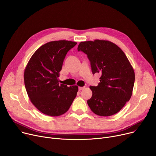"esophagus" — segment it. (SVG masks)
<instances>
[{"instance_id":"34e87169","label":"esophagus","mask_w":156,"mask_h":156,"mask_svg":"<svg viewBox=\"0 0 156 156\" xmlns=\"http://www.w3.org/2000/svg\"><path fill=\"white\" fill-rule=\"evenodd\" d=\"M84 88H85V87H79L78 90L80 91V90H82L84 89Z\"/></svg>"}]
</instances>
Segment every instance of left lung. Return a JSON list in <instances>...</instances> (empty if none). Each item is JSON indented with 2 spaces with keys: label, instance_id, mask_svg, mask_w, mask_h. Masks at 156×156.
Listing matches in <instances>:
<instances>
[{
  "label": "left lung",
  "instance_id": "8db88e82",
  "mask_svg": "<svg viewBox=\"0 0 156 156\" xmlns=\"http://www.w3.org/2000/svg\"><path fill=\"white\" fill-rule=\"evenodd\" d=\"M78 51L87 55L93 74L102 75L98 86L90 87V108L101 116L116 114L130 99L135 82V72L125 54L115 44L103 40L81 42Z\"/></svg>",
  "mask_w": 156,
  "mask_h": 156
}]
</instances>
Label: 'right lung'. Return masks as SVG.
Wrapping results in <instances>:
<instances>
[{
  "label": "right lung",
  "mask_w": 156,
  "mask_h": 156,
  "mask_svg": "<svg viewBox=\"0 0 156 156\" xmlns=\"http://www.w3.org/2000/svg\"><path fill=\"white\" fill-rule=\"evenodd\" d=\"M76 42H49L31 57L24 71V85L31 103L41 112L59 116L66 112L76 96L78 87L59 84V72L66 55Z\"/></svg>",
  "instance_id": "obj_1"
}]
</instances>
